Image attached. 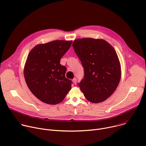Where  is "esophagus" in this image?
I'll return each mask as SVG.
<instances>
[{
	"instance_id": "obj_1",
	"label": "esophagus",
	"mask_w": 146,
	"mask_h": 146,
	"mask_svg": "<svg viewBox=\"0 0 146 146\" xmlns=\"http://www.w3.org/2000/svg\"><path fill=\"white\" fill-rule=\"evenodd\" d=\"M72 81H73V82L75 84H77V79H76V78H74L72 80Z\"/></svg>"
}]
</instances>
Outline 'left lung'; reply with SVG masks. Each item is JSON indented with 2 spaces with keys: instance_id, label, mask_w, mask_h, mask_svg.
<instances>
[{
  "instance_id": "8db88e82",
  "label": "left lung",
  "mask_w": 146,
  "mask_h": 146,
  "mask_svg": "<svg viewBox=\"0 0 146 146\" xmlns=\"http://www.w3.org/2000/svg\"><path fill=\"white\" fill-rule=\"evenodd\" d=\"M74 50L84 69L78 84L90 102L106 100L116 90L121 76L120 62L114 48L106 40L92 38L75 40Z\"/></svg>"
}]
</instances>
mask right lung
<instances>
[{
    "mask_svg": "<svg viewBox=\"0 0 146 146\" xmlns=\"http://www.w3.org/2000/svg\"><path fill=\"white\" fill-rule=\"evenodd\" d=\"M72 41L54 40L33 47L24 69L27 84L40 100L56 105L63 100L72 88V81L65 77L66 68L61 58L70 48Z\"/></svg>",
    "mask_w": 146,
    "mask_h": 146,
    "instance_id": "add662e5",
    "label": "right lung"
}]
</instances>
